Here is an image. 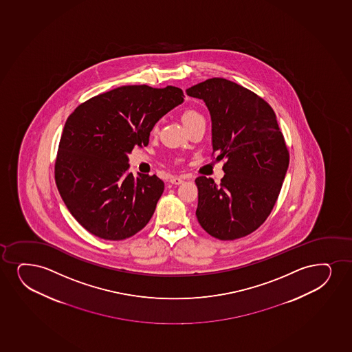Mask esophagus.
Instances as JSON below:
<instances>
[{
  "label": "esophagus",
  "instance_id": "34e87169",
  "mask_svg": "<svg viewBox=\"0 0 352 352\" xmlns=\"http://www.w3.org/2000/svg\"><path fill=\"white\" fill-rule=\"evenodd\" d=\"M170 184H173V185H180L184 182V178L182 177H173V178H170Z\"/></svg>",
  "mask_w": 352,
  "mask_h": 352
}]
</instances>
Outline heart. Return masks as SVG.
I'll return each instance as SVG.
<instances>
[{
	"instance_id": "obj_1",
	"label": "heart",
	"mask_w": 352,
	"mask_h": 352,
	"mask_svg": "<svg viewBox=\"0 0 352 352\" xmlns=\"http://www.w3.org/2000/svg\"><path fill=\"white\" fill-rule=\"evenodd\" d=\"M198 118H201V115H200L198 111H195L193 109H187L182 113V120L184 122V124H187V123H190V122L195 121V120H198ZM157 126H154L152 128V133H157Z\"/></svg>"
}]
</instances>
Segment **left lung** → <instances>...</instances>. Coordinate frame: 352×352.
<instances>
[{
	"label": "left lung",
	"instance_id": "8db88e82",
	"mask_svg": "<svg viewBox=\"0 0 352 352\" xmlns=\"http://www.w3.org/2000/svg\"><path fill=\"white\" fill-rule=\"evenodd\" d=\"M186 94L204 102L212 122L213 153L224 159L221 184L195 179L197 219L208 234L232 241L252 234L270 216L289 164L270 105L224 78L206 79Z\"/></svg>",
	"mask_w": 352,
	"mask_h": 352
}]
</instances>
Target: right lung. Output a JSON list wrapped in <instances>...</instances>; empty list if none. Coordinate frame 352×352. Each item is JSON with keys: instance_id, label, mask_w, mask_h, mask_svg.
<instances>
[{"instance_id": "add662e5", "label": "right lung", "mask_w": 352, "mask_h": 352, "mask_svg": "<svg viewBox=\"0 0 352 352\" xmlns=\"http://www.w3.org/2000/svg\"><path fill=\"white\" fill-rule=\"evenodd\" d=\"M184 97L170 85H126L92 97L69 115L56 182L69 212L89 232L121 241L147 226L165 184L155 174L129 173L128 154L147 146L153 126Z\"/></svg>"}]
</instances>
